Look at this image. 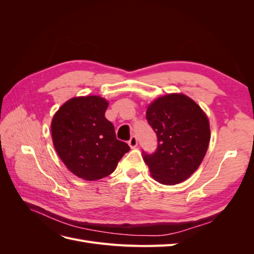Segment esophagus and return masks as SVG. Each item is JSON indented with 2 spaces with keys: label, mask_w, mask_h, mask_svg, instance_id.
<instances>
[{
  "label": "esophagus",
  "mask_w": 254,
  "mask_h": 254,
  "mask_svg": "<svg viewBox=\"0 0 254 254\" xmlns=\"http://www.w3.org/2000/svg\"><path fill=\"white\" fill-rule=\"evenodd\" d=\"M128 144H129V146H130V147H131V148H135L136 146H137V139H136V136L133 135V136L130 137V140L128 141Z\"/></svg>",
  "instance_id": "34e87169"
}]
</instances>
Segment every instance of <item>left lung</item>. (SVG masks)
<instances>
[{
	"instance_id": "8db88e82",
	"label": "left lung",
	"mask_w": 254,
	"mask_h": 254,
	"mask_svg": "<svg viewBox=\"0 0 254 254\" xmlns=\"http://www.w3.org/2000/svg\"><path fill=\"white\" fill-rule=\"evenodd\" d=\"M146 120L158 139L155 152L143 151L152 178L166 186L187 180L209 146L210 124L204 112L186 95L168 94L148 107Z\"/></svg>"
}]
</instances>
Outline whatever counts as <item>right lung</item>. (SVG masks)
<instances>
[{"mask_svg": "<svg viewBox=\"0 0 254 254\" xmlns=\"http://www.w3.org/2000/svg\"><path fill=\"white\" fill-rule=\"evenodd\" d=\"M108 102L99 96L74 97L60 107L52 121L55 149L65 166L84 180L102 179L114 172L130 150L117 139L105 118Z\"/></svg>", "mask_w": 254, "mask_h": 254, "instance_id": "1", "label": "right lung"}]
</instances>
